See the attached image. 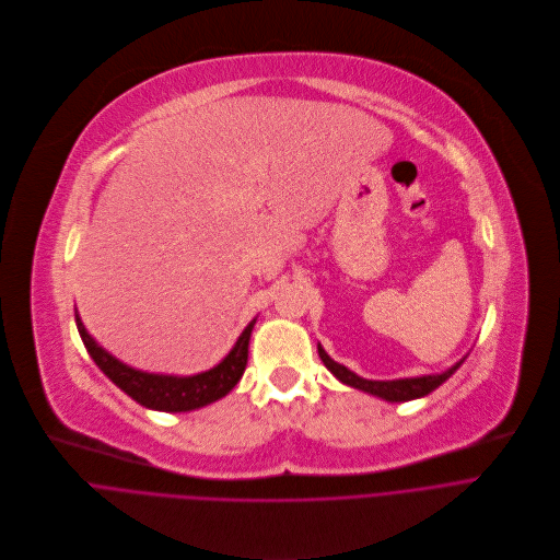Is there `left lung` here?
Listing matches in <instances>:
<instances>
[{"instance_id":"1","label":"left lung","mask_w":560,"mask_h":560,"mask_svg":"<svg viewBox=\"0 0 560 560\" xmlns=\"http://www.w3.org/2000/svg\"><path fill=\"white\" fill-rule=\"evenodd\" d=\"M318 355L323 360V364L331 371V374L347 387H353V389H360L364 394H371L376 398H383L387 402H409V400H418V398H424L429 396L431 392H435L442 383H446L455 371L462 366V362L466 360V355L455 362L451 369L442 371V374H429V376H418V378H400V381H366V378H360L355 376L351 369H347L345 364H338L336 360H331L327 355V351L320 347L318 342Z\"/></svg>"}]
</instances>
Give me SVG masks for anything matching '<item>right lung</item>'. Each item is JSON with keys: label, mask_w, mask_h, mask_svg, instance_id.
<instances>
[{"label": "right lung", "mask_w": 560, "mask_h": 560, "mask_svg": "<svg viewBox=\"0 0 560 560\" xmlns=\"http://www.w3.org/2000/svg\"><path fill=\"white\" fill-rule=\"evenodd\" d=\"M74 318L88 353L98 364L103 374L138 405L153 411H164V413L196 411L231 394L233 387L244 376V369L248 362V342H250L253 327L257 323V318H253L246 325L235 347L213 369L202 371V374H196V376H164V374H149V371H140L120 362L116 355L105 351L88 334L77 307H74Z\"/></svg>", "instance_id": "obj_1"}]
</instances>
